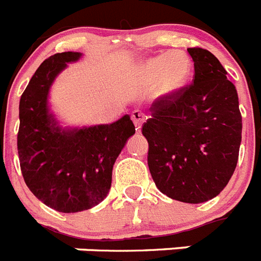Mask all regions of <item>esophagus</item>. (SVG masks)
Returning <instances> with one entry per match:
<instances>
[{
	"instance_id": "obj_1",
	"label": "esophagus",
	"mask_w": 261,
	"mask_h": 261,
	"mask_svg": "<svg viewBox=\"0 0 261 261\" xmlns=\"http://www.w3.org/2000/svg\"><path fill=\"white\" fill-rule=\"evenodd\" d=\"M131 119H133V122H134L137 130H141L142 124L144 123V120L147 119V117H146L143 113H141L139 110H135L133 111V114H131Z\"/></svg>"
}]
</instances>
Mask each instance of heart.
<instances>
[{"instance_id":"b5f03b06","label":"heart","mask_w":261,"mask_h":261,"mask_svg":"<svg viewBox=\"0 0 261 261\" xmlns=\"http://www.w3.org/2000/svg\"><path fill=\"white\" fill-rule=\"evenodd\" d=\"M191 61L185 51L172 50L148 57L138 65V76L146 86H155L159 98H171L186 86Z\"/></svg>"}]
</instances>
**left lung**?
I'll list each match as a JSON object with an SVG mask.
<instances>
[{
    "instance_id": "1",
    "label": "left lung",
    "mask_w": 261,
    "mask_h": 261,
    "mask_svg": "<svg viewBox=\"0 0 261 261\" xmlns=\"http://www.w3.org/2000/svg\"><path fill=\"white\" fill-rule=\"evenodd\" d=\"M194 85L151 106L142 134L148 168L162 194L198 204L215 198L235 171L242 142L238 91L212 53L187 49Z\"/></svg>"
}]
</instances>
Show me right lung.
<instances>
[{"mask_svg": "<svg viewBox=\"0 0 261 261\" xmlns=\"http://www.w3.org/2000/svg\"><path fill=\"white\" fill-rule=\"evenodd\" d=\"M82 56L65 51L49 57L19 99L17 146L25 183L43 204L65 214L89 210L106 198L114 163L135 134L128 114L110 124L71 127L51 110L53 83Z\"/></svg>", "mask_w": 261, "mask_h": 261, "instance_id": "right-lung-1", "label": "right lung"}]
</instances>
